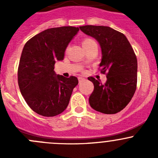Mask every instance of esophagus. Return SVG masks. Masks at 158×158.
<instances>
[{
    "label": "esophagus",
    "instance_id": "obj_1",
    "mask_svg": "<svg viewBox=\"0 0 158 158\" xmlns=\"http://www.w3.org/2000/svg\"><path fill=\"white\" fill-rule=\"evenodd\" d=\"M84 80H85V79H83V78L79 77V83H81V82H83Z\"/></svg>",
    "mask_w": 158,
    "mask_h": 158
}]
</instances>
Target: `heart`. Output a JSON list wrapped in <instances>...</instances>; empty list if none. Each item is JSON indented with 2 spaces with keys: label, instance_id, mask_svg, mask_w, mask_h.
Returning <instances> with one entry per match:
<instances>
[{
  "label": "heart",
  "instance_id": "b5f03b06",
  "mask_svg": "<svg viewBox=\"0 0 158 158\" xmlns=\"http://www.w3.org/2000/svg\"><path fill=\"white\" fill-rule=\"evenodd\" d=\"M93 40L90 39V38H85V39L82 40V47H85V46L88 45L90 43L93 42Z\"/></svg>",
  "mask_w": 158,
  "mask_h": 158
}]
</instances>
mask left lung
<instances>
[{"label":"left lung","instance_id":"obj_1","mask_svg":"<svg viewBox=\"0 0 158 158\" xmlns=\"http://www.w3.org/2000/svg\"><path fill=\"white\" fill-rule=\"evenodd\" d=\"M79 29L100 44L102 56L99 66L107 77L105 84L88 78L94 84L89 105L104 114L119 112L130 102L136 90L138 62L134 49L123 33L109 27L85 25Z\"/></svg>","mask_w":158,"mask_h":158}]
</instances>
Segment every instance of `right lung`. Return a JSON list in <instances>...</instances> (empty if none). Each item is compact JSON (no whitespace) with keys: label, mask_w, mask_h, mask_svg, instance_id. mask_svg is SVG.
<instances>
[{"label":"right lung","mask_w":158,"mask_h":158,"mask_svg":"<svg viewBox=\"0 0 158 158\" xmlns=\"http://www.w3.org/2000/svg\"><path fill=\"white\" fill-rule=\"evenodd\" d=\"M79 30L75 27L49 28L24 45L17 71L19 88L30 109L40 115L52 117L63 112L78 85L76 76L56 74L54 65L63 60L66 47Z\"/></svg>","instance_id":"add662e5"}]
</instances>
